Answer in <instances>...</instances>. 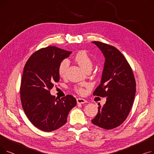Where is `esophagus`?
<instances>
[{"label":"esophagus","instance_id":"esophagus-1","mask_svg":"<svg viewBox=\"0 0 154 154\" xmlns=\"http://www.w3.org/2000/svg\"><path fill=\"white\" fill-rule=\"evenodd\" d=\"M77 103H81V104H83V103H87V101L84 99H82V98H78L77 99Z\"/></svg>","mask_w":154,"mask_h":154}]
</instances>
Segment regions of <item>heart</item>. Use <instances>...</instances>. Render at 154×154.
I'll return each mask as SVG.
<instances>
[{
  "label": "heart",
  "mask_w": 154,
  "mask_h": 154,
  "mask_svg": "<svg viewBox=\"0 0 154 154\" xmlns=\"http://www.w3.org/2000/svg\"><path fill=\"white\" fill-rule=\"evenodd\" d=\"M75 61L85 71L88 70V69H92V61L88 55V54L84 51H81L79 52L75 56ZM69 66V61L66 59L63 60L59 64L58 72L59 74L60 77H64L66 75V71ZM75 90L80 94H84L85 91L84 89L79 86H77L75 87Z\"/></svg>",
  "instance_id": "1"
}]
</instances>
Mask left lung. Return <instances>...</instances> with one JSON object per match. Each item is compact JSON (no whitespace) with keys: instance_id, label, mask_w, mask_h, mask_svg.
<instances>
[{"instance_id":"left-lung-1","label":"left lung","mask_w":154,"mask_h":154,"mask_svg":"<svg viewBox=\"0 0 154 154\" xmlns=\"http://www.w3.org/2000/svg\"><path fill=\"white\" fill-rule=\"evenodd\" d=\"M92 43L105 57L100 84L93 94L107 97L103 106L98 103L99 111L92 122L110 130L122 124L130 112L135 95V80L130 65L117 48L100 42Z\"/></svg>"}]
</instances>
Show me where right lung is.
I'll return each mask as SVG.
<instances>
[{"mask_svg": "<svg viewBox=\"0 0 154 154\" xmlns=\"http://www.w3.org/2000/svg\"><path fill=\"white\" fill-rule=\"evenodd\" d=\"M71 53L54 46L41 48L30 57L23 68L22 106L30 122L41 131L51 132L66 124L69 112L77 104L70 95L57 100L50 92L59 81V64Z\"/></svg>", "mask_w": 154, "mask_h": 154, "instance_id": "add662e5", "label": "right lung"}]
</instances>
